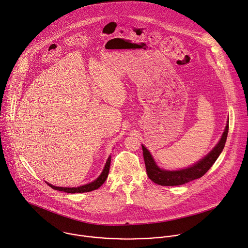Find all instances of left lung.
Here are the masks:
<instances>
[{"mask_svg": "<svg viewBox=\"0 0 248 248\" xmlns=\"http://www.w3.org/2000/svg\"><path fill=\"white\" fill-rule=\"evenodd\" d=\"M228 124L225 127V130L222 134L220 141L212 149V151L209 154H207L204 157H202L201 160L195 163L194 166L187 169L180 170H166L159 169L156 166V163L155 162L148 149L142 145L143 156H144L148 177L154 183L160 186H178V185L186 184L190 181H193L195 179H198L203 176L209 170V169L213 166V163L218 158L219 155L222 153L224 149L227 136H228V131H229Z\"/></svg>", "mask_w": 248, "mask_h": 248, "instance_id": "obj_1", "label": "left lung"}]
</instances>
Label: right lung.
<instances>
[{"instance_id": "add662e5", "label": "right lung", "mask_w": 248, "mask_h": 248, "mask_svg": "<svg viewBox=\"0 0 248 248\" xmlns=\"http://www.w3.org/2000/svg\"><path fill=\"white\" fill-rule=\"evenodd\" d=\"M110 164H111V155H109L103 171L101 172V174L98 176L97 179H95L94 181L87 184V185H82L79 187H73V188H64V187H56L53 186L49 183H47V185L49 187H51L52 189L56 190V191H60V192H65V193H70V194H76V193H87V192H92L94 191L96 189H98L99 187L102 186V184L106 181L108 174H109V170H110Z\"/></svg>"}]
</instances>
